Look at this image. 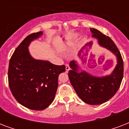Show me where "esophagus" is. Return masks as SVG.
I'll use <instances>...</instances> for the list:
<instances>
[{
	"instance_id": "obj_1",
	"label": "esophagus",
	"mask_w": 129,
	"mask_h": 129,
	"mask_svg": "<svg viewBox=\"0 0 129 129\" xmlns=\"http://www.w3.org/2000/svg\"><path fill=\"white\" fill-rule=\"evenodd\" d=\"M70 70V68L69 64H66V73L68 72Z\"/></svg>"
}]
</instances>
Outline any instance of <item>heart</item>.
<instances>
[{
	"label": "heart",
	"instance_id": "obj_1",
	"mask_svg": "<svg viewBox=\"0 0 129 129\" xmlns=\"http://www.w3.org/2000/svg\"><path fill=\"white\" fill-rule=\"evenodd\" d=\"M78 37V35L77 33H72V34H70V35H68V36L67 38H68V41L71 42V41H73L74 40H75Z\"/></svg>",
	"mask_w": 129,
	"mask_h": 129
}]
</instances>
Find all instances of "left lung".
<instances>
[{"label": "left lung", "instance_id": "left-lung-1", "mask_svg": "<svg viewBox=\"0 0 129 129\" xmlns=\"http://www.w3.org/2000/svg\"><path fill=\"white\" fill-rule=\"evenodd\" d=\"M92 37L98 40L102 47L111 51L117 57V65L110 76L98 78L82 71L78 72L76 61H72L68 77L75 91L81 100L88 104H103L112 98L120 88L123 78V60L120 51L110 37L96 29H91Z\"/></svg>", "mask_w": 129, "mask_h": 129}]
</instances>
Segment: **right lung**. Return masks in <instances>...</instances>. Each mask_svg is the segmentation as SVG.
<instances>
[{
	"instance_id": "1",
	"label": "right lung",
	"mask_w": 129,
	"mask_h": 129,
	"mask_svg": "<svg viewBox=\"0 0 129 129\" xmlns=\"http://www.w3.org/2000/svg\"><path fill=\"white\" fill-rule=\"evenodd\" d=\"M42 32L28 35L15 50L9 61V85L17 102L26 108L42 110L54 100L58 87V76L66 66L47 61L37 60L29 54L28 46Z\"/></svg>"
}]
</instances>
